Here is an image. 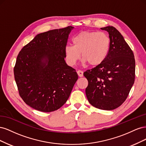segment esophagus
<instances>
[{"mask_svg": "<svg viewBox=\"0 0 146 146\" xmlns=\"http://www.w3.org/2000/svg\"><path fill=\"white\" fill-rule=\"evenodd\" d=\"M77 74H78V76L80 77H82L83 76V72L82 71V70H77Z\"/></svg>", "mask_w": 146, "mask_h": 146, "instance_id": "1", "label": "esophagus"}]
</instances>
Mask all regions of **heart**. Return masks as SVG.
<instances>
[{"instance_id": "heart-1", "label": "heart", "mask_w": 146, "mask_h": 146, "mask_svg": "<svg viewBox=\"0 0 146 146\" xmlns=\"http://www.w3.org/2000/svg\"><path fill=\"white\" fill-rule=\"evenodd\" d=\"M72 45L64 48L68 63L73 66L81 56L83 64L96 66L107 58L111 46V39L107 33L95 31H82L72 38Z\"/></svg>"}]
</instances>
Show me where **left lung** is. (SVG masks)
I'll use <instances>...</instances> for the list:
<instances>
[{"mask_svg":"<svg viewBox=\"0 0 146 146\" xmlns=\"http://www.w3.org/2000/svg\"><path fill=\"white\" fill-rule=\"evenodd\" d=\"M101 29L108 32L110 49L104 62L84 72L88 81L85 92L93 107L112 110L124 102L133 85L135 60L133 51L116 28Z\"/></svg>","mask_w":146,"mask_h":146,"instance_id":"obj_1","label":"left lung"}]
</instances>
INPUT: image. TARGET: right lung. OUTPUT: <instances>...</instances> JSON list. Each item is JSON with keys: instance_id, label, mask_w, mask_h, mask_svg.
<instances>
[{"instance_id": "right-lung-1", "label": "right lung", "mask_w": 146, "mask_h": 146, "mask_svg": "<svg viewBox=\"0 0 146 146\" xmlns=\"http://www.w3.org/2000/svg\"><path fill=\"white\" fill-rule=\"evenodd\" d=\"M72 26L38 34L17 55L14 75L25 103L51 112L66 102L78 79L64 60V48Z\"/></svg>"}]
</instances>
